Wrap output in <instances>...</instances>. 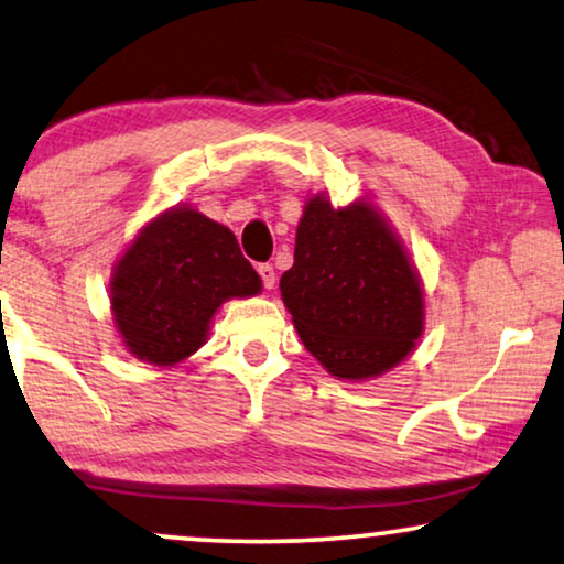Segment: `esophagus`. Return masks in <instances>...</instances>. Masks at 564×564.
I'll list each match as a JSON object with an SVG mask.
<instances>
[{
	"instance_id": "obj_1",
	"label": "esophagus",
	"mask_w": 564,
	"mask_h": 564,
	"mask_svg": "<svg viewBox=\"0 0 564 564\" xmlns=\"http://www.w3.org/2000/svg\"><path fill=\"white\" fill-rule=\"evenodd\" d=\"M257 272H259V276H262L264 288H267V290H274V282H276L274 267H272V264H259V267H257Z\"/></svg>"
}]
</instances>
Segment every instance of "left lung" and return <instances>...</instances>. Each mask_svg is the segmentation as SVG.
<instances>
[{
  "instance_id": "obj_1",
  "label": "left lung",
  "mask_w": 564,
  "mask_h": 564,
  "mask_svg": "<svg viewBox=\"0 0 564 564\" xmlns=\"http://www.w3.org/2000/svg\"><path fill=\"white\" fill-rule=\"evenodd\" d=\"M280 292L305 348L340 381L397 369L424 333L422 276L369 195L343 208L328 193L305 200Z\"/></svg>"
}]
</instances>
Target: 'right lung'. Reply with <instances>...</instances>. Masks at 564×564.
<instances>
[{"label": "right lung", "mask_w": 564, "mask_h": 564, "mask_svg": "<svg viewBox=\"0 0 564 564\" xmlns=\"http://www.w3.org/2000/svg\"><path fill=\"white\" fill-rule=\"evenodd\" d=\"M259 292L262 276L231 228L193 206H173L147 221L113 264L111 321L129 354L165 369L208 340L224 302Z\"/></svg>", "instance_id": "obj_1"}]
</instances>
